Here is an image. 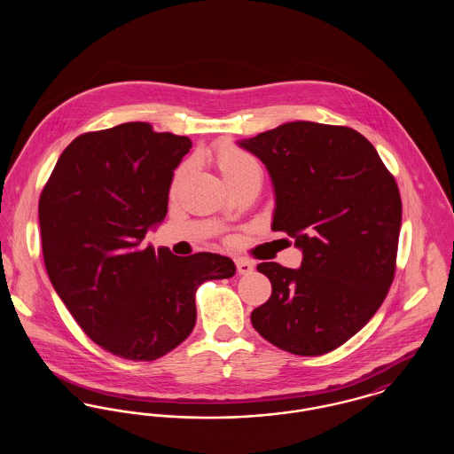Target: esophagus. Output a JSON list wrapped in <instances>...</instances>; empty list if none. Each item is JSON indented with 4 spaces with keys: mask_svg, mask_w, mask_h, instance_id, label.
Here are the masks:
<instances>
[{
    "mask_svg": "<svg viewBox=\"0 0 454 454\" xmlns=\"http://www.w3.org/2000/svg\"><path fill=\"white\" fill-rule=\"evenodd\" d=\"M237 270L238 274H241V276H248V274L254 272V263L250 260L238 259Z\"/></svg>",
    "mask_w": 454,
    "mask_h": 454,
    "instance_id": "1",
    "label": "esophagus"
}]
</instances>
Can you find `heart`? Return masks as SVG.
Here are the masks:
<instances>
[{"mask_svg":"<svg viewBox=\"0 0 454 454\" xmlns=\"http://www.w3.org/2000/svg\"><path fill=\"white\" fill-rule=\"evenodd\" d=\"M252 165H255V161L247 153L239 152L235 146H223L217 153V168L224 176V180L235 176Z\"/></svg>","mask_w":454,"mask_h":454,"instance_id":"1","label":"heart"}]
</instances>
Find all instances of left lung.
<instances>
[{
    "instance_id": "obj_1",
    "label": "left lung",
    "mask_w": 454,
    "mask_h": 454,
    "mask_svg": "<svg viewBox=\"0 0 454 454\" xmlns=\"http://www.w3.org/2000/svg\"><path fill=\"white\" fill-rule=\"evenodd\" d=\"M237 145L269 172L270 228L302 252L298 269L257 265L272 294L252 311V325L291 354H326L387 298L402 224L396 182L366 137L344 126L294 121Z\"/></svg>"
}]
</instances>
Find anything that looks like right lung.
<instances>
[{
    "instance_id": "right-lung-1",
    "label": "right lung",
    "mask_w": 454,
    "mask_h": 454,
    "mask_svg": "<svg viewBox=\"0 0 454 454\" xmlns=\"http://www.w3.org/2000/svg\"><path fill=\"white\" fill-rule=\"evenodd\" d=\"M185 136L126 122L78 136L39 200L49 279L88 337L130 361H154L194 328L195 291L228 279L235 262L200 252L176 257L145 243L167 216Z\"/></svg>"
}]
</instances>
